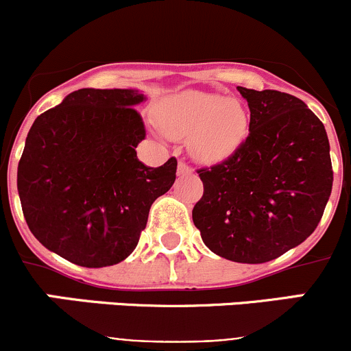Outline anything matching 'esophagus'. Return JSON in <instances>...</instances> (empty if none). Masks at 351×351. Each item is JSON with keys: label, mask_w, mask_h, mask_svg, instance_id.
Masks as SVG:
<instances>
[{"label": "esophagus", "mask_w": 351, "mask_h": 351, "mask_svg": "<svg viewBox=\"0 0 351 351\" xmlns=\"http://www.w3.org/2000/svg\"><path fill=\"white\" fill-rule=\"evenodd\" d=\"M190 173H192V168H190L185 161H180L178 162V175L185 176V175H190Z\"/></svg>", "instance_id": "1"}]
</instances>
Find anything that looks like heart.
<instances>
[{"label": "heart", "mask_w": 351, "mask_h": 351, "mask_svg": "<svg viewBox=\"0 0 351 351\" xmlns=\"http://www.w3.org/2000/svg\"><path fill=\"white\" fill-rule=\"evenodd\" d=\"M156 119L168 137H189L190 153L204 162L231 158L250 134L247 108L239 100L217 93L183 91L171 95L161 101Z\"/></svg>", "instance_id": "1"}]
</instances>
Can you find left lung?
Wrapping results in <instances>:
<instances>
[{"mask_svg":"<svg viewBox=\"0 0 351 351\" xmlns=\"http://www.w3.org/2000/svg\"><path fill=\"white\" fill-rule=\"evenodd\" d=\"M250 134L231 158L197 169L204 195L193 224L210 251L265 263L306 241L331 195L332 166L323 122L297 97L238 86Z\"/></svg>","mask_w":351,"mask_h":351,"instance_id":"8db88e82","label":"left lung"}]
</instances>
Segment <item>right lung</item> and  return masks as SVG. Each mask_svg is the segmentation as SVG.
Here are the masks:
<instances>
[{"label": "right lung", "mask_w": 351, "mask_h": 351, "mask_svg": "<svg viewBox=\"0 0 351 351\" xmlns=\"http://www.w3.org/2000/svg\"><path fill=\"white\" fill-rule=\"evenodd\" d=\"M136 90L83 88L30 127L19 162L23 217L47 250L74 265L101 268L139 243L153 202L176 178V158L159 168L137 159L146 127Z\"/></svg>", "instance_id": "obj_1"}]
</instances>
